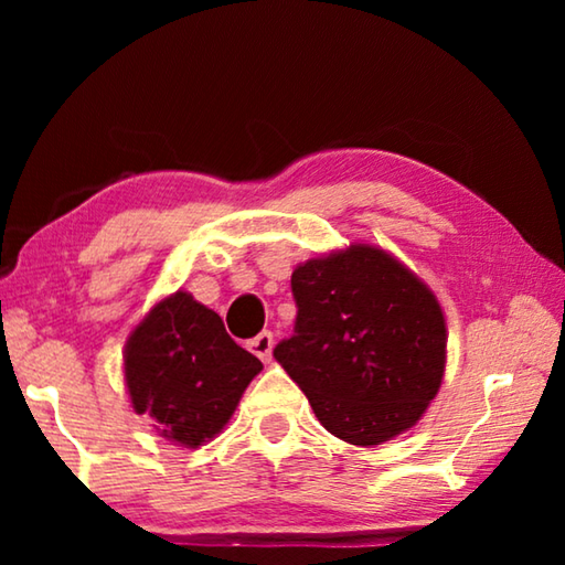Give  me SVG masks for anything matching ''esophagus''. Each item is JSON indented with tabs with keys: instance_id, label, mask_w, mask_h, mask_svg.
Listing matches in <instances>:
<instances>
[{
	"instance_id": "obj_1",
	"label": "esophagus",
	"mask_w": 565,
	"mask_h": 565,
	"mask_svg": "<svg viewBox=\"0 0 565 565\" xmlns=\"http://www.w3.org/2000/svg\"><path fill=\"white\" fill-rule=\"evenodd\" d=\"M248 349L252 353H256L262 361H269L271 359V349H274V333L271 331H262L259 337L248 341Z\"/></svg>"
}]
</instances>
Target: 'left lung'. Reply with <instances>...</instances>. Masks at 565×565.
Wrapping results in <instances>:
<instances>
[{"mask_svg":"<svg viewBox=\"0 0 565 565\" xmlns=\"http://www.w3.org/2000/svg\"><path fill=\"white\" fill-rule=\"evenodd\" d=\"M291 291L294 337L274 359L321 426L353 446H379L416 426L446 369V319L434 291L371 244L299 264Z\"/></svg>","mask_w":565,"mask_h":565,"instance_id":"obj_1","label":"left lung"}]
</instances>
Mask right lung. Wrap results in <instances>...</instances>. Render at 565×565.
<instances>
[{"instance_id":"1","label":"right lung","mask_w":565,"mask_h":565,"mask_svg":"<svg viewBox=\"0 0 565 565\" xmlns=\"http://www.w3.org/2000/svg\"><path fill=\"white\" fill-rule=\"evenodd\" d=\"M264 366L228 337L216 311L177 291L154 303L124 347V381L159 436L199 448L222 431Z\"/></svg>"}]
</instances>
